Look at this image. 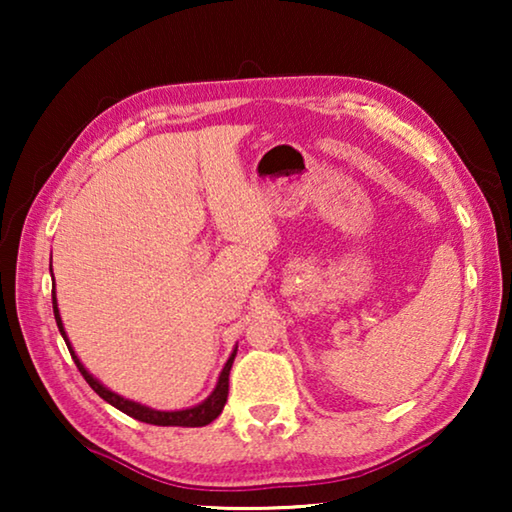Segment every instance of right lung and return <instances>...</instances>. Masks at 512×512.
<instances>
[{
  "mask_svg": "<svg viewBox=\"0 0 512 512\" xmlns=\"http://www.w3.org/2000/svg\"><path fill=\"white\" fill-rule=\"evenodd\" d=\"M51 300H54V316H56V325L60 329V334H63V339L67 343V350L69 354H72V359L76 363V368H79V372L83 375V379L88 381L90 388L94 393H97L101 400H106L108 404L115 406V409H119L121 413L131 415V418L140 420V422H146V424H158V427H205V424H210L212 420H216L223 411L225 402H228V384H230V368H232V361H235V354L237 350L232 352V357L228 359V363H225V368L221 372L219 381H216V388L212 391V395L207 397V400L203 404L194 406V409H185V411H155V409H149V406H142L137 402H131V400H124V397L108 391L106 386L99 384L97 379H94L88 370L83 368V363L79 361V357H76L72 345H69L67 336H65V329H63V320H60V314H58V305H56V291H51Z\"/></svg>",
  "mask_w": 512,
  "mask_h": 512,
  "instance_id": "obj_1",
  "label": "right lung"
}]
</instances>
